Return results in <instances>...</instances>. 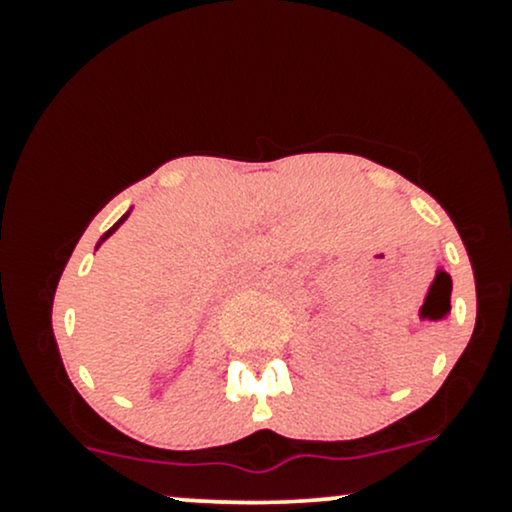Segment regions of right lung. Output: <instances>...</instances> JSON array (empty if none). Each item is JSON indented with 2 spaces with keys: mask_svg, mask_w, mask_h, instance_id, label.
<instances>
[{
  "mask_svg": "<svg viewBox=\"0 0 512 512\" xmlns=\"http://www.w3.org/2000/svg\"><path fill=\"white\" fill-rule=\"evenodd\" d=\"M129 214H132V207H129V211H127V214H122V219H120V221H117V223H115V226H113V228H108V231H105V233H103V236H101V240H98V245H96V250H98V248H101V245H103V243H105V240H108V238H110V236H113V233H115V231H117V228H120V226H122V223H125V221H127V216H129Z\"/></svg>",
  "mask_w": 512,
  "mask_h": 512,
  "instance_id": "1",
  "label": "right lung"
}]
</instances>
